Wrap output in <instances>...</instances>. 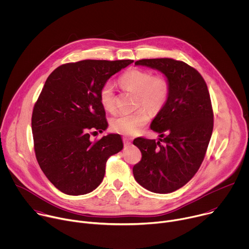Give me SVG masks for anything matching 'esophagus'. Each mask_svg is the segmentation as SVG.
Segmentation results:
<instances>
[{"label": "esophagus", "instance_id": "obj_1", "mask_svg": "<svg viewBox=\"0 0 249 249\" xmlns=\"http://www.w3.org/2000/svg\"><path fill=\"white\" fill-rule=\"evenodd\" d=\"M123 143H124L125 146H129L132 143V138L127 137V136L123 137Z\"/></svg>", "mask_w": 249, "mask_h": 249}]
</instances>
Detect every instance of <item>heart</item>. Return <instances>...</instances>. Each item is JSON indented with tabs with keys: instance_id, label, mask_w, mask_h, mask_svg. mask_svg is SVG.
Wrapping results in <instances>:
<instances>
[{
	"instance_id": "obj_1",
	"label": "heart",
	"mask_w": 249,
	"mask_h": 249,
	"mask_svg": "<svg viewBox=\"0 0 249 249\" xmlns=\"http://www.w3.org/2000/svg\"><path fill=\"white\" fill-rule=\"evenodd\" d=\"M119 84L124 89L136 92V106L140 108L133 113L114 117L110 126L116 133L136 135L150 120L147 108L158 113L164 107L170 93L169 82L164 76H152L146 70L132 68L120 76ZM98 97L105 110H115V89L111 82H105L100 87Z\"/></svg>"
}]
</instances>
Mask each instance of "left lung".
I'll return each instance as SVG.
<instances>
[{
  "label": "left lung",
  "instance_id": "1",
  "mask_svg": "<svg viewBox=\"0 0 249 249\" xmlns=\"http://www.w3.org/2000/svg\"><path fill=\"white\" fill-rule=\"evenodd\" d=\"M135 65L160 71L169 82L164 107L151 124L159 141L137 138L142 159L133 167L136 181L160 194L184 186L205 158L214 127V112L208 87L196 69L170 58L142 59Z\"/></svg>",
  "mask_w": 249,
  "mask_h": 249
}]
</instances>
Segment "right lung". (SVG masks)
I'll return each mask as SVG.
<instances>
[{
    "mask_svg": "<svg viewBox=\"0 0 249 249\" xmlns=\"http://www.w3.org/2000/svg\"><path fill=\"white\" fill-rule=\"evenodd\" d=\"M133 60H83L56 68L34 104L35 157L49 181L68 195H83L102 181L106 161L123 149L120 135L94 142L89 131L107 128L100 87Z\"/></svg>",
    "mask_w": 249,
    "mask_h": 249,
    "instance_id": "obj_1",
    "label": "right lung"
}]
</instances>
